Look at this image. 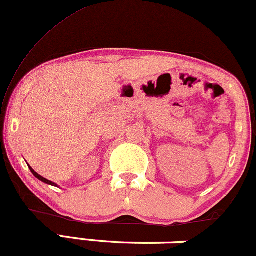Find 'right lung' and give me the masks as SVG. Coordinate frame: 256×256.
I'll list each match as a JSON object with an SVG mask.
<instances>
[{"instance_id":"obj_1","label":"right lung","mask_w":256,"mask_h":256,"mask_svg":"<svg viewBox=\"0 0 256 256\" xmlns=\"http://www.w3.org/2000/svg\"><path fill=\"white\" fill-rule=\"evenodd\" d=\"M28 168H30V171L32 172V174H34V177H36L37 179H40V180H42L43 183H46V184H49V185H52V186H56V184H55L54 182H50V180H48V179H46V178H44V177H42V176H40V174H38L37 172H34V168H32L31 166H28Z\"/></svg>"}]
</instances>
